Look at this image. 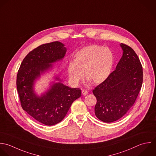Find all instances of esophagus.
Segmentation results:
<instances>
[{
	"instance_id": "obj_1",
	"label": "esophagus",
	"mask_w": 156,
	"mask_h": 156,
	"mask_svg": "<svg viewBox=\"0 0 156 156\" xmlns=\"http://www.w3.org/2000/svg\"><path fill=\"white\" fill-rule=\"evenodd\" d=\"M81 93L83 95H86L88 94V91L87 90H82Z\"/></svg>"
}]
</instances>
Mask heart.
<instances>
[{
	"mask_svg": "<svg viewBox=\"0 0 156 156\" xmlns=\"http://www.w3.org/2000/svg\"><path fill=\"white\" fill-rule=\"evenodd\" d=\"M113 64L114 55L109 48L89 45L75 53L73 62L69 63L68 73L74 84L83 78V72L92 84H100L110 75Z\"/></svg>",
	"mask_w": 156,
	"mask_h": 156,
	"instance_id": "b5f03b06",
	"label": "heart"
}]
</instances>
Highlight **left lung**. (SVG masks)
<instances>
[{
    "instance_id": "left-lung-1",
    "label": "left lung",
    "mask_w": 156,
    "mask_h": 156,
    "mask_svg": "<svg viewBox=\"0 0 156 156\" xmlns=\"http://www.w3.org/2000/svg\"><path fill=\"white\" fill-rule=\"evenodd\" d=\"M123 56L116 69L97 86L93 94L97 98L96 117L111 123L123 115L134 105L143 83V69L134 50L122 43Z\"/></svg>"
}]
</instances>
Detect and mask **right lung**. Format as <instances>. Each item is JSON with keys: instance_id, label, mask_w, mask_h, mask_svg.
Listing matches in <instances>:
<instances>
[{"instance_id": "add662e5", "label": "right lung", "mask_w": 156, "mask_h": 156, "mask_svg": "<svg viewBox=\"0 0 156 156\" xmlns=\"http://www.w3.org/2000/svg\"><path fill=\"white\" fill-rule=\"evenodd\" d=\"M66 52L64 45L58 41L41 45L24 58L17 75V90L22 109L47 126L62 121L72 103L81 95L80 89L69 87L61 82L53 84L41 97L34 92L35 80L52 67L51 63L62 59ZM56 80H60L57 77Z\"/></svg>"}]
</instances>
